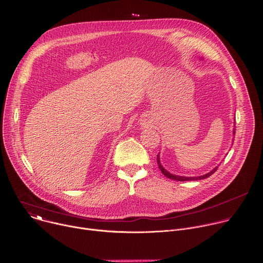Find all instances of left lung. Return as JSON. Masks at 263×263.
Wrapping results in <instances>:
<instances>
[{
	"mask_svg": "<svg viewBox=\"0 0 263 263\" xmlns=\"http://www.w3.org/2000/svg\"><path fill=\"white\" fill-rule=\"evenodd\" d=\"M234 127H235V126H234ZM233 134L235 135V129L233 130ZM157 163H158V166H159V168H160L161 173H162L165 177H167V178H170V179H172V180H177V181H194V180H202V179H205V178H208L209 176H211L214 172H216V170H217V167H218V166L214 167L211 172H209L208 174L203 175V176H199V177H183V176L173 175V174H171L170 172H167V171H166V170L161 165V163H160L159 154L157 155Z\"/></svg>",
	"mask_w": 263,
	"mask_h": 263,
	"instance_id": "8db88e82",
	"label": "left lung"
}]
</instances>
